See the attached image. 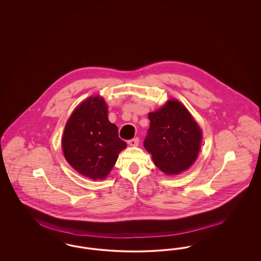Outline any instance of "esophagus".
Returning <instances> with one entry per match:
<instances>
[{
	"mask_svg": "<svg viewBox=\"0 0 261 261\" xmlns=\"http://www.w3.org/2000/svg\"><path fill=\"white\" fill-rule=\"evenodd\" d=\"M127 143L130 145V146H138L139 143V138H135V139H129L127 141Z\"/></svg>",
	"mask_w": 261,
	"mask_h": 261,
	"instance_id": "1",
	"label": "esophagus"
}]
</instances>
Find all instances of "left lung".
<instances>
[{
  "instance_id": "obj_1",
  "label": "left lung",
  "mask_w": 261,
  "mask_h": 261,
  "mask_svg": "<svg viewBox=\"0 0 261 261\" xmlns=\"http://www.w3.org/2000/svg\"><path fill=\"white\" fill-rule=\"evenodd\" d=\"M150 125L143 145L164 173L188 169L198 156L202 133L188 110L179 101H169L149 113Z\"/></svg>"
}]
</instances>
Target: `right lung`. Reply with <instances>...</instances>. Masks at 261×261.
Listing matches in <instances>:
<instances>
[{
    "label": "right lung",
    "instance_id": "add662e5",
    "mask_svg": "<svg viewBox=\"0 0 261 261\" xmlns=\"http://www.w3.org/2000/svg\"><path fill=\"white\" fill-rule=\"evenodd\" d=\"M126 143L118 126L108 119V108L99 96L90 97L72 113L62 137V149L70 165L89 178L104 179Z\"/></svg>",
    "mask_w": 261,
    "mask_h": 261
}]
</instances>
